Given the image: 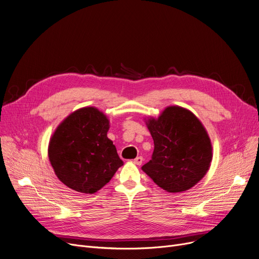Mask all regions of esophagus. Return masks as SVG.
Masks as SVG:
<instances>
[{
  "label": "esophagus",
  "mask_w": 259,
  "mask_h": 259,
  "mask_svg": "<svg viewBox=\"0 0 259 259\" xmlns=\"http://www.w3.org/2000/svg\"><path fill=\"white\" fill-rule=\"evenodd\" d=\"M133 162L134 164H137V165H142V162H143V157L142 156H138L137 158H134L133 159Z\"/></svg>",
  "instance_id": "34e87169"
}]
</instances>
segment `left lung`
I'll list each match as a JSON object with an SVG mask.
<instances>
[{
  "instance_id": "8db88e82",
  "label": "left lung",
  "mask_w": 259,
  "mask_h": 259,
  "mask_svg": "<svg viewBox=\"0 0 259 259\" xmlns=\"http://www.w3.org/2000/svg\"><path fill=\"white\" fill-rule=\"evenodd\" d=\"M147 126L154 151L143 171L171 193L195 186L207 173L212 159L211 142L198 118L187 109L172 106L157 119H149Z\"/></svg>"
}]
</instances>
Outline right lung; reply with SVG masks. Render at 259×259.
<instances>
[{
  "instance_id": "obj_1",
  "label": "right lung",
  "mask_w": 259,
  "mask_h": 259,
  "mask_svg": "<svg viewBox=\"0 0 259 259\" xmlns=\"http://www.w3.org/2000/svg\"><path fill=\"white\" fill-rule=\"evenodd\" d=\"M109 120L93 107L68 116L51 138L48 154L59 180L81 193H95L124 165L107 138Z\"/></svg>"
}]
</instances>
